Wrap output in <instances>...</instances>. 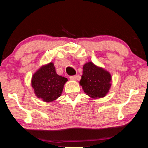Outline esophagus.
<instances>
[{"label": "esophagus", "instance_id": "obj_1", "mask_svg": "<svg viewBox=\"0 0 148 148\" xmlns=\"http://www.w3.org/2000/svg\"><path fill=\"white\" fill-rule=\"evenodd\" d=\"M69 78H70V79H71V80L74 81V80H76V79H77V76H76V75L70 76V77H69Z\"/></svg>", "mask_w": 148, "mask_h": 148}]
</instances>
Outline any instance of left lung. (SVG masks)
Segmentation results:
<instances>
[{
	"instance_id": "left-lung-1",
	"label": "left lung",
	"mask_w": 148,
	"mask_h": 148,
	"mask_svg": "<svg viewBox=\"0 0 148 148\" xmlns=\"http://www.w3.org/2000/svg\"><path fill=\"white\" fill-rule=\"evenodd\" d=\"M111 75L92 62L83 66V75L79 84L84 92L91 98H103L108 94L111 86Z\"/></svg>"
}]
</instances>
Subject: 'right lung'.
Here are the masks:
<instances>
[{"label": "right lung", "mask_w": 148, "mask_h": 148, "mask_svg": "<svg viewBox=\"0 0 148 148\" xmlns=\"http://www.w3.org/2000/svg\"><path fill=\"white\" fill-rule=\"evenodd\" d=\"M68 79L56 73L53 62L42 66L32 78V86L38 98L46 102H53L61 96Z\"/></svg>", "instance_id": "add662e5"}]
</instances>
